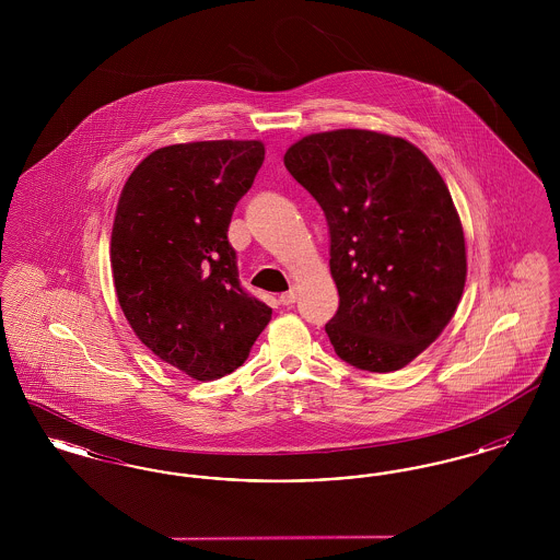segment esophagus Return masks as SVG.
<instances>
[{
    "mask_svg": "<svg viewBox=\"0 0 560 560\" xmlns=\"http://www.w3.org/2000/svg\"><path fill=\"white\" fill-rule=\"evenodd\" d=\"M298 300V288H292L290 292L281 293L279 295V302L283 304V306H290V304H293Z\"/></svg>",
    "mask_w": 560,
    "mask_h": 560,
    "instance_id": "obj_1",
    "label": "esophagus"
}]
</instances>
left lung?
Segmentation results:
<instances>
[{
    "mask_svg": "<svg viewBox=\"0 0 560 560\" xmlns=\"http://www.w3.org/2000/svg\"><path fill=\"white\" fill-rule=\"evenodd\" d=\"M283 161L327 218L340 295L329 342L359 370L397 372L441 336L464 293L450 188L416 144L372 130L308 133Z\"/></svg>",
    "mask_w": 560,
    "mask_h": 560,
    "instance_id": "8db88e82",
    "label": "left lung"
}]
</instances>
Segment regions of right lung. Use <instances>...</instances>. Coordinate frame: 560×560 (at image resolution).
Listing matches in <instances>:
<instances>
[{"mask_svg": "<svg viewBox=\"0 0 560 560\" xmlns=\"http://www.w3.org/2000/svg\"><path fill=\"white\" fill-rule=\"evenodd\" d=\"M262 161L260 140L161 147L133 167L117 201L119 306L144 347L199 382L241 368L272 315L241 288L226 237Z\"/></svg>", "mask_w": 560, "mask_h": 560, "instance_id": "1", "label": "right lung"}]
</instances>
